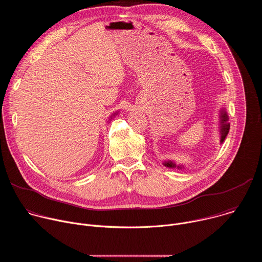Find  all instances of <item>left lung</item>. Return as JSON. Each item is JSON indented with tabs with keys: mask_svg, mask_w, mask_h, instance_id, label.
<instances>
[{
	"mask_svg": "<svg viewBox=\"0 0 262 262\" xmlns=\"http://www.w3.org/2000/svg\"><path fill=\"white\" fill-rule=\"evenodd\" d=\"M229 120V116L226 111L225 106H222L219 111V138H220V143L222 144L224 141H225L228 133H229V128H230V123L228 122ZM163 165L167 168H171V169H178V170H182L184 169V165L179 164L176 165V163L173 160H168L165 161L163 163Z\"/></svg>",
	"mask_w": 262,
	"mask_h": 262,
	"instance_id": "obj_1",
	"label": "left lung"
}]
</instances>
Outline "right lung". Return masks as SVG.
<instances>
[{"label":"right lung","instance_id":"right-lung-1","mask_svg":"<svg viewBox=\"0 0 262 262\" xmlns=\"http://www.w3.org/2000/svg\"><path fill=\"white\" fill-rule=\"evenodd\" d=\"M118 113H119V111H116V112H114V113L110 116V118H108V121H111V120L113 119V118H114L116 115H118ZM108 121H107V122H108Z\"/></svg>","mask_w":262,"mask_h":262}]
</instances>
